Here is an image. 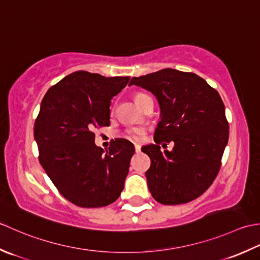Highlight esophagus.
<instances>
[{
  "label": "esophagus",
  "instance_id": "34e87169",
  "mask_svg": "<svg viewBox=\"0 0 260 260\" xmlns=\"http://www.w3.org/2000/svg\"><path fill=\"white\" fill-rule=\"evenodd\" d=\"M135 150H136V152H140L141 147L139 145H135Z\"/></svg>",
  "mask_w": 260,
  "mask_h": 260
}]
</instances>
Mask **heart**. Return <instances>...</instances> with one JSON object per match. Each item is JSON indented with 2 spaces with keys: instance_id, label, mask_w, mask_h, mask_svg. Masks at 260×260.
Instances as JSON below:
<instances>
[{
  "instance_id": "heart-1",
  "label": "heart",
  "mask_w": 260,
  "mask_h": 260,
  "mask_svg": "<svg viewBox=\"0 0 260 260\" xmlns=\"http://www.w3.org/2000/svg\"><path fill=\"white\" fill-rule=\"evenodd\" d=\"M148 100H151V98L145 93L139 92L135 94V101L138 104V107L141 108ZM145 132L146 130L144 128H130L123 132V137L131 141H139L141 139V137L145 135Z\"/></svg>"
}]
</instances>
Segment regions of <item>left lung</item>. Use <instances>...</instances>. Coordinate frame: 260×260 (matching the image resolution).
Segmentation results:
<instances>
[{"label":"left lung","mask_w":260,"mask_h":260,"mask_svg":"<svg viewBox=\"0 0 260 260\" xmlns=\"http://www.w3.org/2000/svg\"><path fill=\"white\" fill-rule=\"evenodd\" d=\"M132 84L150 91L160 105L156 145L141 149L151 160L146 177L152 198L166 205L198 199L218 175L229 139L221 96L197 74L172 68L132 77ZM171 141L173 150L161 153L160 145Z\"/></svg>","instance_id":"obj_1"}]
</instances>
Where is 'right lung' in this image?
<instances>
[{"instance_id": "right-lung-1", "label": "right lung", "mask_w": 260, "mask_h": 260, "mask_svg": "<svg viewBox=\"0 0 260 260\" xmlns=\"http://www.w3.org/2000/svg\"><path fill=\"white\" fill-rule=\"evenodd\" d=\"M129 79L78 71L41 102L34 130L39 161L62 197L81 208L113 203L124 187L134 145L119 139L104 152L94 144V130L110 125L111 100Z\"/></svg>"}]
</instances>
